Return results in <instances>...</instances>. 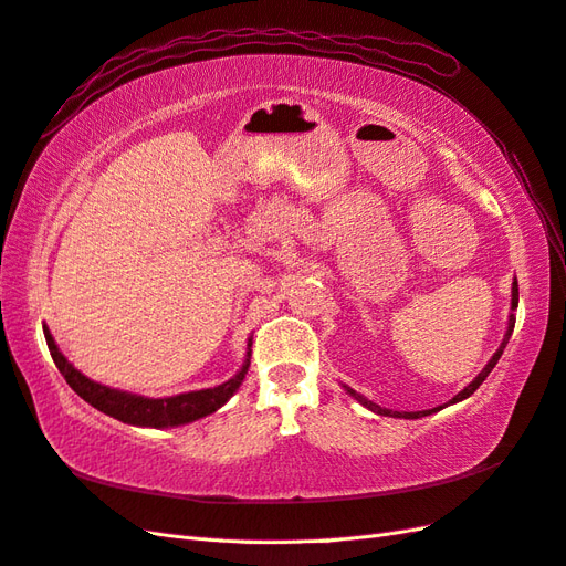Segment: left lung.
Here are the masks:
<instances>
[{
    "instance_id": "1",
    "label": "left lung",
    "mask_w": 566,
    "mask_h": 566,
    "mask_svg": "<svg viewBox=\"0 0 566 566\" xmlns=\"http://www.w3.org/2000/svg\"><path fill=\"white\" fill-rule=\"evenodd\" d=\"M518 308V282L514 280V284H511V313H509V325H506V333H504V339H502V345H499V349L492 354V359L484 364V369L470 380V384L458 392V396H453L449 402L446 405H455V402H461V400H465V398H470L472 392H475L480 386H482V380L488 378L490 374H492V369L496 366V361H499V357H502L504 354V347H506V343H509V337H511V333H514V325H516V315H514V311ZM349 396L357 400L359 405H364L366 410H371V412H376V415H380V417H400V419H419V417H427V415H431V412H437V410H441V407H433V410H419V412H398V410H388V407H380V405H376L374 400H369V398H364L361 392H357L354 388H349V386H343Z\"/></svg>"
}]
</instances>
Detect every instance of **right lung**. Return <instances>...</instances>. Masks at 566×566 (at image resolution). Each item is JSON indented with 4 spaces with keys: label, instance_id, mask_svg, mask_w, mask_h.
Returning <instances> with one entry per match:
<instances>
[{
    "label": "right lung",
    "instance_id": "add662e5",
    "mask_svg": "<svg viewBox=\"0 0 566 566\" xmlns=\"http://www.w3.org/2000/svg\"><path fill=\"white\" fill-rule=\"evenodd\" d=\"M43 333H45L48 349L52 354V361H55L60 374L64 376V380H67L70 388L78 398H84L91 407H96V410H101L103 415H108L113 419H120L125 424L151 427V429L190 424L195 419H202L207 415L217 412L219 407L227 405L233 392L241 388L243 378L248 374V366H251V354H253L251 349L253 337H248V347H245L248 352L241 369L235 371L229 380H223L221 386L180 392V396H170V398H144V396H135V392L101 386L96 380H91L88 376L74 369V364L67 361V357H64L60 347L55 345V339H52L48 327H43Z\"/></svg>",
    "mask_w": 566,
    "mask_h": 566
}]
</instances>
